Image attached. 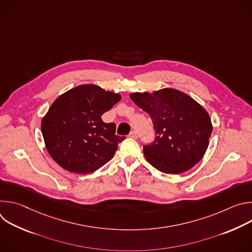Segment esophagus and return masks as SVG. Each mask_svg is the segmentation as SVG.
Returning a JSON list of instances; mask_svg holds the SVG:
<instances>
[{"mask_svg":"<svg viewBox=\"0 0 252 252\" xmlns=\"http://www.w3.org/2000/svg\"><path fill=\"white\" fill-rule=\"evenodd\" d=\"M129 137L136 139V138H137V133H136V131H135V130L130 131V132H129Z\"/></svg>","mask_w":252,"mask_h":252,"instance_id":"esophagus-1","label":"esophagus"}]
</instances>
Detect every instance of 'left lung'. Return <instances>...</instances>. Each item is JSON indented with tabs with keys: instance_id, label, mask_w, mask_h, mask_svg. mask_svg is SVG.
Wrapping results in <instances>:
<instances>
[{
	"instance_id": "8db88e82",
	"label": "left lung",
	"mask_w": 252,
	"mask_h": 252,
	"mask_svg": "<svg viewBox=\"0 0 252 252\" xmlns=\"http://www.w3.org/2000/svg\"><path fill=\"white\" fill-rule=\"evenodd\" d=\"M131 100L148 113L154 123L156 139L145 146L147 160L158 170L178 174L193 167L204 156L212 124L204 107L175 89L132 93Z\"/></svg>"
}]
</instances>
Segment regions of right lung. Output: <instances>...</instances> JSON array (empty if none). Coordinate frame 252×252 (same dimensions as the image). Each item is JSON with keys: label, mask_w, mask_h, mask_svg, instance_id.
Instances as JSON below:
<instances>
[{"label": "right lung", "mask_w": 252, "mask_h": 252, "mask_svg": "<svg viewBox=\"0 0 252 252\" xmlns=\"http://www.w3.org/2000/svg\"><path fill=\"white\" fill-rule=\"evenodd\" d=\"M122 96L94 85H81L61 94L42 119L45 146L63 169L87 174L110 161L125 136L116 134V125L105 124L101 115Z\"/></svg>", "instance_id": "obj_1"}]
</instances>
